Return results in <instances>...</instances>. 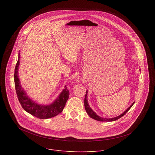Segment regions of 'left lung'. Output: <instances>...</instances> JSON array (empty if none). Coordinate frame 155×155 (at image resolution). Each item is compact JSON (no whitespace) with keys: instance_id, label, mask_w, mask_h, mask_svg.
I'll use <instances>...</instances> for the list:
<instances>
[{"instance_id":"obj_1","label":"left lung","mask_w":155,"mask_h":155,"mask_svg":"<svg viewBox=\"0 0 155 155\" xmlns=\"http://www.w3.org/2000/svg\"><path fill=\"white\" fill-rule=\"evenodd\" d=\"M87 91L86 90V94H85V97H84V108H85V110H86V112H87V114H88V115H89L91 118L93 119H94L95 120H97V121H116L117 120H118L119 118H120L121 117H122L123 116H124L128 111L130 110V108L132 107V106L134 105V104L135 103L134 102L132 103V104L128 108H127V110H126V111H124L122 114H121L120 115L118 116V117H114V118H102V117H101L99 116H98L93 110L91 109V108L90 107L89 104H88V102H87Z\"/></svg>"}]
</instances>
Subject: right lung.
<instances>
[{
	"instance_id": "obj_1",
	"label": "right lung",
	"mask_w": 155,
	"mask_h": 155,
	"mask_svg": "<svg viewBox=\"0 0 155 155\" xmlns=\"http://www.w3.org/2000/svg\"><path fill=\"white\" fill-rule=\"evenodd\" d=\"M20 54H18V59L15 66L14 80L16 93L19 102L23 109L32 115L40 119H48L54 117L62 112L66 102L69 96V91L67 87L64 89L57 97V99L49 105H40L34 102L27 95L26 93L22 88L19 79L18 78V68L19 65Z\"/></svg>"
}]
</instances>
